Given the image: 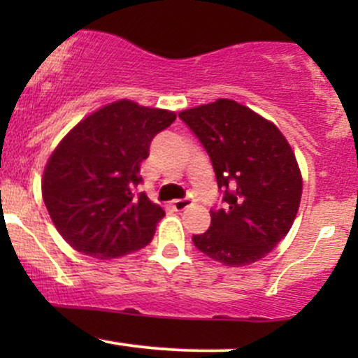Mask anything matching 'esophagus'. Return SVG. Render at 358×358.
Returning a JSON list of instances; mask_svg holds the SVG:
<instances>
[{
  "label": "esophagus",
  "instance_id": "34e87169",
  "mask_svg": "<svg viewBox=\"0 0 358 358\" xmlns=\"http://www.w3.org/2000/svg\"><path fill=\"white\" fill-rule=\"evenodd\" d=\"M190 203H192V200L188 199H178V200H173V202H171V205H173V208L176 212H182V210H185V208L187 207H190Z\"/></svg>",
  "mask_w": 358,
  "mask_h": 358
}]
</instances>
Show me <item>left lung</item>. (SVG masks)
<instances>
[{
    "label": "left lung",
    "instance_id": "left-lung-1",
    "mask_svg": "<svg viewBox=\"0 0 358 358\" xmlns=\"http://www.w3.org/2000/svg\"><path fill=\"white\" fill-rule=\"evenodd\" d=\"M178 116L207 151L224 202L193 244L220 264H252L285 239L298 213L303 182L293 150L273 122L236 101Z\"/></svg>",
    "mask_w": 358,
    "mask_h": 358
}]
</instances>
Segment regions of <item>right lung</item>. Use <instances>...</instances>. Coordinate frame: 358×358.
Wrapping results in <instances>:
<instances>
[{
	"label": "right lung",
	"mask_w": 358,
	"mask_h": 358,
	"mask_svg": "<svg viewBox=\"0 0 358 358\" xmlns=\"http://www.w3.org/2000/svg\"><path fill=\"white\" fill-rule=\"evenodd\" d=\"M175 113L117 101L80 121L45 166L42 193L57 231L73 249L121 257L153 239L165 210L146 193L139 166Z\"/></svg>",
	"instance_id": "obj_1"
}]
</instances>
